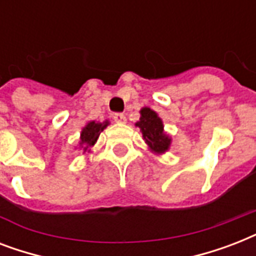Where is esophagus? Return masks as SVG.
<instances>
[{
  "instance_id": "1",
  "label": "esophagus",
  "mask_w": 256,
  "mask_h": 256,
  "mask_svg": "<svg viewBox=\"0 0 256 256\" xmlns=\"http://www.w3.org/2000/svg\"><path fill=\"white\" fill-rule=\"evenodd\" d=\"M112 118H114V120H116V124H124V122H126V116H124L122 112H116Z\"/></svg>"
}]
</instances>
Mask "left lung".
<instances>
[{
  "instance_id": "8db88e82",
  "label": "left lung",
  "mask_w": 256,
  "mask_h": 256,
  "mask_svg": "<svg viewBox=\"0 0 256 256\" xmlns=\"http://www.w3.org/2000/svg\"><path fill=\"white\" fill-rule=\"evenodd\" d=\"M136 126L142 130L144 140L154 152H164L170 146V138L164 132V124L156 112L152 108H144L140 110V118Z\"/></svg>"
}]
</instances>
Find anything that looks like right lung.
Returning a JSON list of instances; mask_svg holds the SVG:
<instances>
[{"label":"right lung","instance_id":"add662e5","mask_svg":"<svg viewBox=\"0 0 256 256\" xmlns=\"http://www.w3.org/2000/svg\"><path fill=\"white\" fill-rule=\"evenodd\" d=\"M108 124V122L104 124H96V122H88L81 132V144L84 146V152H88V148L94 146V144L98 140L100 132H104V128Z\"/></svg>","mask_w":256,"mask_h":256}]
</instances>
